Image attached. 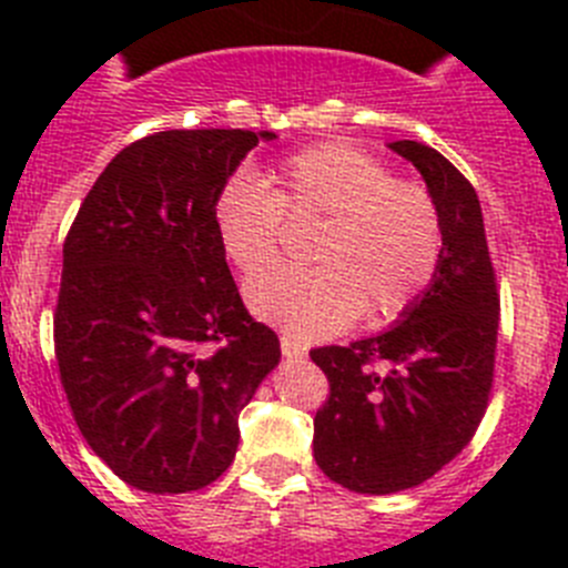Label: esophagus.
<instances>
[{
    "mask_svg": "<svg viewBox=\"0 0 568 568\" xmlns=\"http://www.w3.org/2000/svg\"><path fill=\"white\" fill-rule=\"evenodd\" d=\"M280 347H283V356H288V359H303V356L308 354V347L288 334L280 336Z\"/></svg>",
    "mask_w": 568,
    "mask_h": 568,
    "instance_id": "34e87169",
    "label": "esophagus"
}]
</instances>
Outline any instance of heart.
Listing matches in <instances>:
<instances>
[{"label":"heart","instance_id":"1","mask_svg":"<svg viewBox=\"0 0 568 568\" xmlns=\"http://www.w3.org/2000/svg\"><path fill=\"white\" fill-rule=\"evenodd\" d=\"M321 221L311 270L261 278L282 258L284 223ZM221 252L243 277L257 316L296 336H331L365 311L367 320L405 314L442 263L444 226L433 192L393 178L379 158L347 141H322L283 158L268 186L252 172L214 192Z\"/></svg>","mask_w":568,"mask_h":568}]
</instances>
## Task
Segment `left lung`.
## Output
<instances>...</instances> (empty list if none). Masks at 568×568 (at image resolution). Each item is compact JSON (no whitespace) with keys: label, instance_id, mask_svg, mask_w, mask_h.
Returning a JSON list of instances; mask_svg holds the SVG:
<instances>
[{"label":"left lung","instance_id":"8db88e82","mask_svg":"<svg viewBox=\"0 0 568 568\" xmlns=\"http://www.w3.org/2000/svg\"><path fill=\"white\" fill-rule=\"evenodd\" d=\"M442 212L444 248L430 288L390 331L311 359L328 376L314 416V458L351 493L424 484L473 442L495 376L500 296L473 183L433 146L393 141Z\"/></svg>","mask_w":568,"mask_h":568}]
</instances>
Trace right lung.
I'll use <instances>...</instances> for the list:
<instances>
[{
	"label": "right lung",
	"instance_id": "add662e5",
	"mask_svg": "<svg viewBox=\"0 0 568 568\" xmlns=\"http://www.w3.org/2000/svg\"><path fill=\"white\" fill-rule=\"evenodd\" d=\"M272 132L166 130L124 146L87 192L53 314L81 436L130 487L192 493L234 462L237 416L280 362L246 311L212 201Z\"/></svg>",
	"mask_w": 568,
	"mask_h": 568
}]
</instances>
